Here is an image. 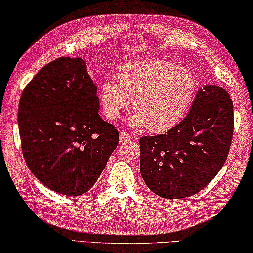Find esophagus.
<instances>
[{"label": "esophagus", "mask_w": 253, "mask_h": 253, "mask_svg": "<svg viewBox=\"0 0 253 253\" xmlns=\"http://www.w3.org/2000/svg\"><path fill=\"white\" fill-rule=\"evenodd\" d=\"M119 138H120V141H123V142H129V141H133V139H136V136L133 134L127 133V131L122 130L119 134Z\"/></svg>", "instance_id": "1"}]
</instances>
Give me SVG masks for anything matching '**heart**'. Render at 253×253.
Masks as SVG:
<instances>
[{"label":"heart","mask_w":253,"mask_h":253,"mask_svg":"<svg viewBox=\"0 0 253 253\" xmlns=\"http://www.w3.org/2000/svg\"><path fill=\"white\" fill-rule=\"evenodd\" d=\"M197 90L191 72L174 63L150 59L126 64L117 72V83L101 85L100 101L106 117L117 119L129 105L136 110L130 123L153 133L174 127L190 107Z\"/></svg>","instance_id":"heart-1"}]
</instances>
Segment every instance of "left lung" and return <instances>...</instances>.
Returning a JSON list of instances; mask_svg holds the SVG:
<instances>
[{
    "instance_id": "1",
    "label": "left lung",
    "mask_w": 253,
    "mask_h": 253,
    "mask_svg": "<svg viewBox=\"0 0 253 253\" xmlns=\"http://www.w3.org/2000/svg\"><path fill=\"white\" fill-rule=\"evenodd\" d=\"M233 129L230 95L219 86H204L181 122L166 134L139 139L146 186L167 199L190 197L203 190L225 163Z\"/></svg>"
}]
</instances>
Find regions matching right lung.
Masks as SVG:
<instances>
[{
  "label": "right lung",
  "mask_w": 253,
  "mask_h": 253,
  "mask_svg": "<svg viewBox=\"0 0 253 253\" xmlns=\"http://www.w3.org/2000/svg\"><path fill=\"white\" fill-rule=\"evenodd\" d=\"M99 108L97 86L81 58L55 59L27 84L18 110L22 154L49 189L79 196L97 182L119 141Z\"/></svg>",
  "instance_id": "1"
}]
</instances>
